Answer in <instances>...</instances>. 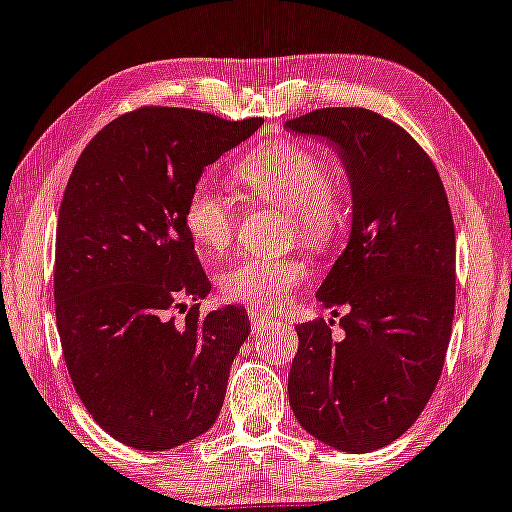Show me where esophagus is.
Segmentation results:
<instances>
[{"label":"esophagus","instance_id":"34e87169","mask_svg":"<svg viewBox=\"0 0 512 512\" xmlns=\"http://www.w3.org/2000/svg\"><path fill=\"white\" fill-rule=\"evenodd\" d=\"M248 319H250L252 331H257V333L267 331V328L271 326V323H274V319H269V316H267V314H262V312H255V309H250V312H248Z\"/></svg>","mask_w":512,"mask_h":512}]
</instances>
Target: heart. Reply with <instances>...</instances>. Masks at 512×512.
Masks as SVG:
<instances>
[{
    "instance_id": "1",
    "label": "heart",
    "mask_w": 512,
    "mask_h": 512,
    "mask_svg": "<svg viewBox=\"0 0 512 512\" xmlns=\"http://www.w3.org/2000/svg\"><path fill=\"white\" fill-rule=\"evenodd\" d=\"M236 177L257 203L288 212L290 234L309 250H331L345 229V205L328 167L309 148L274 139L257 146L236 167ZM184 224L205 255H222L234 243L238 210L234 200L208 181L193 186L184 208ZM300 257H243L219 274L226 302L255 309H278L307 278Z\"/></svg>"
}]
</instances>
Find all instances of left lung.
Returning a JSON list of instances; mask_svg holds the SVG:
<instances>
[{"label":"left lung","mask_w":512,"mask_h":512,"mask_svg":"<svg viewBox=\"0 0 512 512\" xmlns=\"http://www.w3.org/2000/svg\"><path fill=\"white\" fill-rule=\"evenodd\" d=\"M333 141L352 184V234L319 302L335 321L297 326L288 375L295 418L349 454L387 446L423 413L444 368L456 307V234L430 155L366 108H321L286 122Z\"/></svg>","instance_id":"8db88e82"}]
</instances>
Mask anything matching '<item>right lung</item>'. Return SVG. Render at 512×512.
<instances>
[{"mask_svg": "<svg viewBox=\"0 0 512 512\" xmlns=\"http://www.w3.org/2000/svg\"><path fill=\"white\" fill-rule=\"evenodd\" d=\"M262 122L141 106L108 122L68 179L54 264L63 359L84 409L132 449L196 439L224 404L250 321L234 304L200 314L210 281L184 208L205 167ZM186 299L197 304L174 324Z\"/></svg>", "mask_w": 512, "mask_h": 512, "instance_id": "1", "label": "right lung"}]
</instances>
